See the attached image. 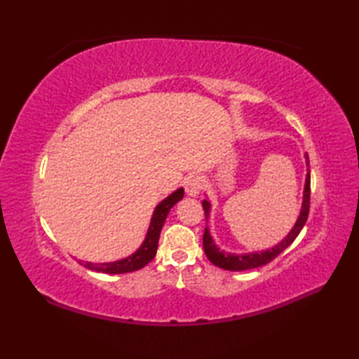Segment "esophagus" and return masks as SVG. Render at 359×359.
I'll list each match as a JSON object with an SVG mask.
<instances>
[{"mask_svg": "<svg viewBox=\"0 0 359 359\" xmlns=\"http://www.w3.org/2000/svg\"><path fill=\"white\" fill-rule=\"evenodd\" d=\"M202 177H199V175H189V177L187 179L185 182V189H187V194L189 196H197L201 193L202 189Z\"/></svg>", "mask_w": 359, "mask_h": 359, "instance_id": "34e87169", "label": "esophagus"}]
</instances>
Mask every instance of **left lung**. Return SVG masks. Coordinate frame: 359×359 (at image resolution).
<instances>
[{
	"mask_svg": "<svg viewBox=\"0 0 359 359\" xmlns=\"http://www.w3.org/2000/svg\"><path fill=\"white\" fill-rule=\"evenodd\" d=\"M307 158V165H309V156H306ZM202 207H203V212H205V217L208 219L210 215V203L207 201L202 202ZM309 211H310V172L307 174V179H306V188H304V202H302V208H301V215L297 217V222L294 225V228L287 238L282 241L280 243H278L276 247L269 248L262 251V253H250V255H230V253H225V251H220L216 243L212 242L211 236L208 233L207 228H205V233H203V250H205V255L210 259V261L215 264L219 269H224V270H230V271H242V270H251V269H257V266H262L265 264L271 262L273 259H276L282 251H284L290 243H292L296 238L297 234L301 233V230L304 228L307 222V217H309Z\"/></svg>",
	"mask_w": 359,
	"mask_h": 359,
	"instance_id": "1",
	"label": "left lung"
}]
</instances>
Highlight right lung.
I'll return each mask as SVG.
<instances>
[{
	"mask_svg": "<svg viewBox=\"0 0 359 359\" xmlns=\"http://www.w3.org/2000/svg\"><path fill=\"white\" fill-rule=\"evenodd\" d=\"M184 197V188H179L177 191H174L171 196H168L163 202H160L154 215L151 219V225L147 234V239L142 243V247L135 251L134 255L128 256L126 259H121V261L116 262H106V264H93V262H81L83 266H86L89 270L100 271V273H109V274H120V273H131L135 270L143 269L144 265L151 262L157 253V245H158V238L160 231H162V226L165 224V219L168 212L174 207V203H177Z\"/></svg>",
	"mask_w": 359,
	"mask_h": 359,
	"instance_id": "add662e5",
	"label": "right lung"
}]
</instances>
